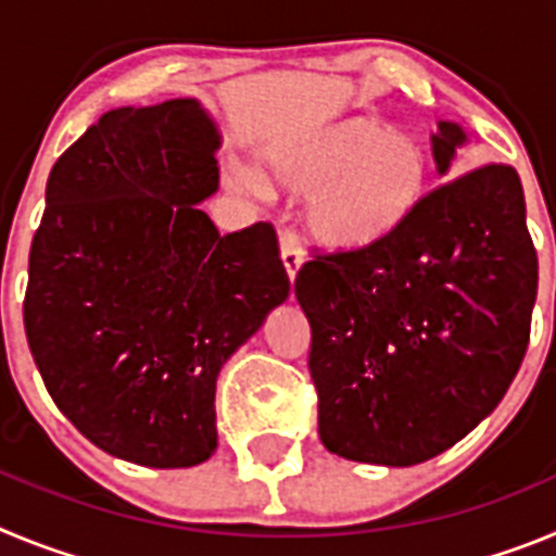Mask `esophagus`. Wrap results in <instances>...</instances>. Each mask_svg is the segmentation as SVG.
Instances as JSON below:
<instances>
[{"label":"esophagus","mask_w":556,"mask_h":556,"mask_svg":"<svg viewBox=\"0 0 556 556\" xmlns=\"http://www.w3.org/2000/svg\"><path fill=\"white\" fill-rule=\"evenodd\" d=\"M281 262L283 267H287L289 281H294L303 267V250L301 244H298V236L289 233V230H283L281 233Z\"/></svg>","instance_id":"1"}]
</instances>
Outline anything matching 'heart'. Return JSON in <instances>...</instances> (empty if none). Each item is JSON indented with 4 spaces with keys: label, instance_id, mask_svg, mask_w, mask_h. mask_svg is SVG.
Here are the masks:
<instances>
[{
    "label": "heart",
    "instance_id": "b5f03b06",
    "mask_svg": "<svg viewBox=\"0 0 556 556\" xmlns=\"http://www.w3.org/2000/svg\"><path fill=\"white\" fill-rule=\"evenodd\" d=\"M275 186L312 198L306 230L331 253H362L387 242L424 205L431 159L415 136L351 116L314 127L264 155ZM244 184L258 186L255 175Z\"/></svg>",
    "mask_w": 556,
    "mask_h": 556
}]
</instances>
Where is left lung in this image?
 <instances>
[{"mask_svg": "<svg viewBox=\"0 0 556 556\" xmlns=\"http://www.w3.org/2000/svg\"><path fill=\"white\" fill-rule=\"evenodd\" d=\"M468 132L437 122L448 178ZM320 440L331 454L409 468L443 454L501 404L529 345L538 253L518 172L448 180L392 239L303 264Z\"/></svg>", "mask_w": 556, "mask_h": 556, "instance_id": "8db88e82", "label": "left lung"}]
</instances>
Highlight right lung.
Returning <instances> with one entry per match:
<instances>
[{
	"instance_id": "right-lung-1",
	"label": "right lung",
	"mask_w": 556,
	"mask_h": 556,
	"mask_svg": "<svg viewBox=\"0 0 556 556\" xmlns=\"http://www.w3.org/2000/svg\"><path fill=\"white\" fill-rule=\"evenodd\" d=\"M217 122L198 100L102 113L63 152L29 248L24 331L58 409L105 454L217 451V376L289 298L273 225L219 233Z\"/></svg>"
}]
</instances>
